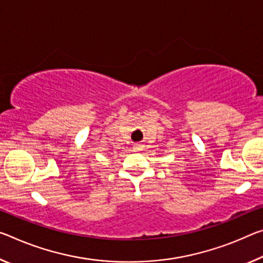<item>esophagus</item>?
Listing matches in <instances>:
<instances>
[{
	"label": "esophagus",
	"mask_w": 263,
	"mask_h": 263,
	"mask_svg": "<svg viewBox=\"0 0 263 263\" xmlns=\"http://www.w3.org/2000/svg\"><path fill=\"white\" fill-rule=\"evenodd\" d=\"M133 149H135V151H141V149H143V145L135 144V145H133Z\"/></svg>",
	"instance_id": "obj_1"
}]
</instances>
